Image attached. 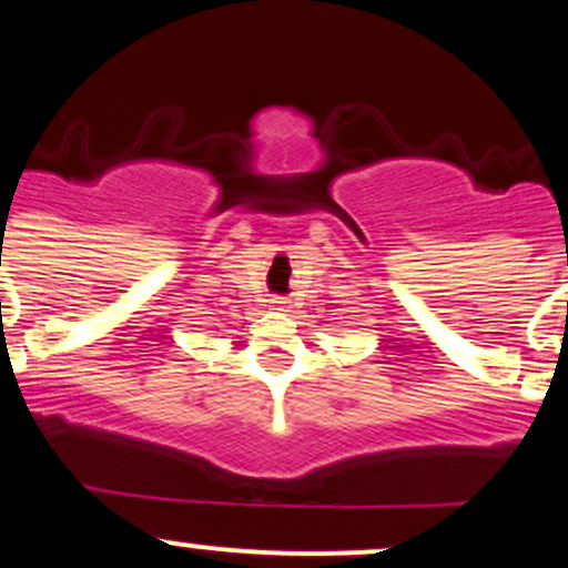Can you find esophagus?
<instances>
[{
  "instance_id": "obj_1",
  "label": "esophagus",
  "mask_w": 568,
  "mask_h": 568,
  "mask_svg": "<svg viewBox=\"0 0 568 568\" xmlns=\"http://www.w3.org/2000/svg\"><path fill=\"white\" fill-rule=\"evenodd\" d=\"M272 304H275V310H285V304L288 302H283V298H272Z\"/></svg>"
}]
</instances>
